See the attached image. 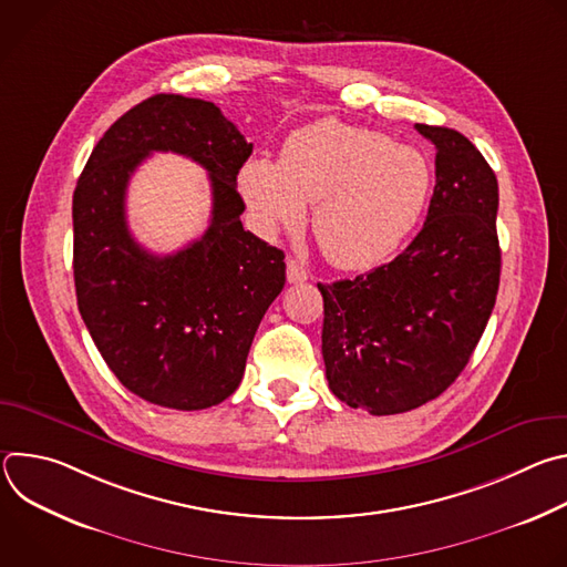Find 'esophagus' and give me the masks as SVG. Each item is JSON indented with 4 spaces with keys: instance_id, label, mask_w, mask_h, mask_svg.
Returning a JSON list of instances; mask_svg holds the SVG:
<instances>
[{
    "instance_id": "obj_1",
    "label": "esophagus",
    "mask_w": 567,
    "mask_h": 567,
    "mask_svg": "<svg viewBox=\"0 0 567 567\" xmlns=\"http://www.w3.org/2000/svg\"><path fill=\"white\" fill-rule=\"evenodd\" d=\"M309 278V271L298 262V260H287V280L291 285H298V282H305Z\"/></svg>"
}]
</instances>
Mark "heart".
<instances>
[{"instance_id": "obj_1", "label": "heart", "mask_w": 567, "mask_h": 567, "mask_svg": "<svg viewBox=\"0 0 567 567\" xmlns=\"http://www.w3.org/2000/svg\"><path fill=\"white\" fill-rule=\"evenodd\" d=\"M239 193L262 230H296L313 204V235L341 269L385 262L420 224L433 171L426 156L390 136L322 118L296 130L280 161L251 158L239 171Z\"/></svg>"}]
</instances>
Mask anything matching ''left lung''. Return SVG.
Masks as SVG:
<instances>
[{
  "label": "left lung",
  "mask_w": 567,
  "mask_h": 567,
  "mask_svg": "<svg viewBox=\"0 0 567 567\" xmlns=\"http://www.w3.org/2000/svg\"><path fill=\"white\" fill-rule=\"evenodd\" d=\"M435 154L426 221L409 249L322 293V359L350 409L396 415L440 396L468 363L498 296V179L460 132L415 125Z\"/></svg>",
  "instance_id": "obj_1"
}]
</instances>
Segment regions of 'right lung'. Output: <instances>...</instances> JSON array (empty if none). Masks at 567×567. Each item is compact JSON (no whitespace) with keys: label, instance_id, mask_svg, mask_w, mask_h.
<instances>
[{"label":"right lung","instance_id":"right-lung-1","mask_svg":"<svg viewBox=\"0 0 567 567\" xmlns=\"http://www.w3.org/2000/svg\"><path fill=\"white\" fill-rule=\"evenodd\" d=\"M152 151L197 159L214 188L212 226L171 257L145 252L124 217L128 177ZM251 152L213 103L156 94L105 132L73 190L80 316L116 379L156 406L202 411L230 396L285 287V254L239 221L237 173Z\"/></svg>","mask_w":567,"mask_h":567}]
</instances>
